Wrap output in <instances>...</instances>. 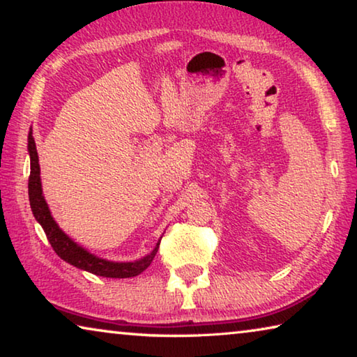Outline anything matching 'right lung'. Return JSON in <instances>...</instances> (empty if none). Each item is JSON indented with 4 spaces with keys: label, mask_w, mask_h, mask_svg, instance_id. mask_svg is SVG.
I'll return each instance as SVG.
<instances>
[{
    "label": "right lung",
    "mask_w": 357,
    "mask_h": 357,
    "mask_svg": "<svg viewBox=\"0 0 357 357\" xmlns=\"http://www.w3.org/2000/svg\"><path fill=\"white\" fill-rule=\"evenodd\" d=\"M28 151L29 159H31V173H29L28 181V195H29V204H31V211L36 217V220L40 223L47 234L48 243L52 244L53 250L56 252L59 258H63L66 263L75 266L78 269L88 271V273L100 275V277H110V279H129V277H135L142 274L148 266L153 263V259L159 249L160 241L154 247V250L149 255L143 257L138 261L130 263H116L108 261V259L99 258L84 250L83 247L74 243L68 234H66L58 223L53 220L48 209V204L45 202L44 195H42V184H40V167H39V157L38 151H36V143L33 138V132L29 130L28 134Z\"/></svg>",
    "instance_id": "1"
}]
</instances>
